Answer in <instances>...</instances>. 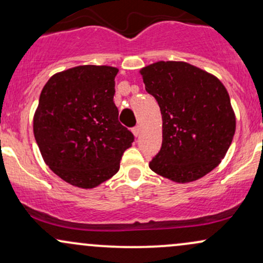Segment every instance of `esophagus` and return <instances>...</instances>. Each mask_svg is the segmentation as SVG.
<instances>
[{"mask_svg":"<svg viewBox=\"0 0 263 263\" xmlns=\"http://www.w3.org/2000/svg\"><path fill=\"white\" fill-rule=\"evenodd\" d=\"M132 132H134V135L136 136V137H138V136H140V134H141L140 126H135V127L132 128Z\"/></svg>","mask_w":263,"mask_h":263,"instance_id":"obj_1","label":"esophagus"}]
</instances>
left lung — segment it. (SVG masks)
Masks as SVG:
<instances>
[{"label":"left lung","instance_id":"1","mask_svg":"<svg viewBox=\"0 0 263 263\" xmlns=\"http://www.w3.org/2000/svg\"><path fill=\"white\" fill-rule=\"evenodd\" d=\"M141 74L163 120L162 147L149 168L178 183L204 177L221 162L235 135L236 120L225 86L184 62H157Z\"/></svg>","mask_w":263,"mask_h":263}]
</instances>
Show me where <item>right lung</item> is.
<instances>
[{
    "label": "right lung",
    "mask_w": 263,
    "mask_h": 263,
    "mask_svg": "<svg viewBox=\"0 0 263 263\" xmlns=\"http://www.w3.org/2000/svg\"><path fill=\"white\" fill-rule=\"evenodd\" d=\"M117 71L75 66L53 75L39 96L35 141L48 167L71 185L90 189L110 179L135 141L114 102Z\"/></svg>",
    "instance_id": "1"
}]
</instances>
